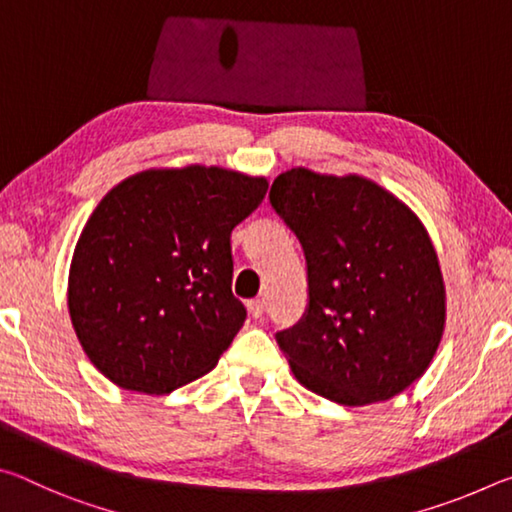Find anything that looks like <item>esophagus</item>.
Wrapping results in <instances>:
<instances>
[{"label": "esophagus", "instance_id": "esophagus-1", "mask_svg": "<svg viewBox=\"0 0 512 512\" xmlns=\"http://www.w3.org/2000/svg\"><path fill=\"white\" fill-rule=\"evenodd\" d=\"M248 311L253 318H262L264 316V300H259V298L248 300Z\"/></svg>", "mask_w": 512, "mask_h": 512}]
</instances>
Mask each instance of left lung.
Returning <instances> with one entry per match:
<instances>
[{
  "label": "left lung",
  "instance_id": "obj_1",
  "mask_svg": "<svg viewBox=\"0 0 512 512\" xmlns=\"http://www.w3.org/2000/svg\"><path fill=\"white\" fill-rule=\"evenodd\" d=\"M271 207L298 237L309 305L275 334L302 386L345 406L391 400L424 375L445 327V284L409 207L361 176L280 173Z\"/></svg>",
  "mask_w": 512,
  "mask_h": 512
}]
</instances>
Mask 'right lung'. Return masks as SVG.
<instances>
[{"mask_svg": "<svg viewBox=\"0 0 512 512\" xmlns=\"http://www.w3.org/2000/svg\"><path fill=\"white\" fill-rule=\"evenodd\" d=\"M266 189L192 164L135 173L101 198L74 248L67 307L112 384L162 395L216 366L246 320L230 235Z\"/></svg>", "mask_w": 512, "mask_h": 512, "instance_id": "add662e5", "label": "right lung"}]
</instances>
